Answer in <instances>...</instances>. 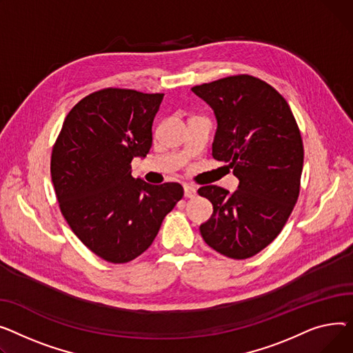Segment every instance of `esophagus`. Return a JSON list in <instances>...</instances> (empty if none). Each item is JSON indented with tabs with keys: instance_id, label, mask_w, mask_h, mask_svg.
<instances>
[{
	"instance_id": "34e87169",
	"label": "esophagus",
	"mask_w": 353,
	"mask_h": 353,
	"mask_svg": "<svg viewBox=\"0 0 353 353\" xmlns=\"http://www.w3.org/2000/svg\"><path fill=\"white\" fill-rule=\"evenodd\" d=\"M183 195H185V198H195L196 190L191 185H183Z\"/></svg>"
}]
</instances>
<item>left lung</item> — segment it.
I'll return each instance as SVG.
<instances>
[{
  "instance_id": "8db88e82",
  "label": "left lung",
  "mask_w": 353,
  "mask_h": 353,
  "mask_svg": "<svg viewBox=\"0 0 353 353\" xmlns=\"http://www.w3.org/2000/svg\"><path fill=\"white\" fill-rule=\"evenodd\" d=\"M214 110L212 157L239 179L232 194L206 185L198 194L214 206L199 226L216 252L246 259L282 231L299 196L303 143L285 98L252 75H232L192 88Z\"/></svg>"
}]
</instances>
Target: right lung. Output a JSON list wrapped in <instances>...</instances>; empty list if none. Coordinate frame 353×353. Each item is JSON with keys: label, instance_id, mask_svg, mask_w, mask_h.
Returning <instances> with one entry per match:
<instances>
[{"label": "right lung", "instance_id": "1", "mask_svg": "<svg viewBox=\"0 0 353 353\" xmlns=\"http://www.w3.org/2000/svg\"><path fill=\"white\" fill-rule=\"evenodd\" d=\"M162 98L123 88L92 92L68 112L54 143L59 210L79 241L111 263L147 251L183 196L176 182L151 185L131 175V161L150 152Z\"/></svg>", "mask_w": 353, "mask_h": 353}]
</instances>
